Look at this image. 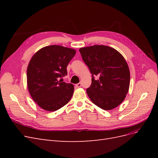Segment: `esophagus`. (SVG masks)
<instances>
[{
    "instance_id": "esophagus-1",
    "label": "esophagus",
    "mask_w": 158,
    "mask_h": 158,
    "mask_svg": "<svg viewBox=\"0 0 158 158\" xmlns=\"http://www.w3.org/2000/svg\"><path fill=\"white\" fill-rule=\"evenodd\" d=\"M81 86H82V84H81V83H78V84H76V87L80 88V87H81Z\"/></svg>"
}]
</instances>
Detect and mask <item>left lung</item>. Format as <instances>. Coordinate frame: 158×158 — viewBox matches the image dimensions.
I'll list each match as a JSON object with an SVG mask.
<instances>
[{
    "label": "left lung",
    "instance_id": "8db88e82",
    "mask_svg": "<svg viewBox=\"0 0 158 158\" xmlns=\"http://www.w3.org/2000/svg\"><path fill=\"white\" fill-rule=\"evenodd\" d=\"M79 51L92 73V84L86 92L95 105L104 110L119 106L130 85V70L123 55L105 45L80 48Z\"/></svg>",
    "mask_w": 158,
    "mask_h": 158
}]
</instances>
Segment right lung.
<instances>
[{"label": "right lung", "mask_w": 158, "mask_h": 158, "mask_svg": "<svg viewBox=\"0 0 158 158\" xmlns=\"http://www.w3.org/2000/svg\"><path fill=\"white\" fill-rule=\"evenodd\" d=\"M76 50L60 45H50L38 51L27 69V88L38 106L48 111H56L73 97L74 85L59 79L67 74L66 67Z\"/></svg>", "instance_id": "obj_1"}]
</instances>
